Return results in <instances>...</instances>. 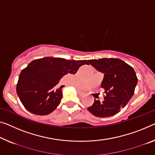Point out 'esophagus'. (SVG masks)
Here are the masks:
<instances>
[{"instance_id": "34e87169", "label": "esophagus", "mask_w": 155, "mask_h": 155, "mask_svg": "<svg viewBox=\"0 0 155 155\" xmlns=\"http://www.w3.org/2000/svg\"><path fill=\"white\" fill-rule=\"evenodd\" d=\"M78 94H79V96H81V97H83V96L85 95V93H84V92H83L78 91Z\"/></svg>"}]
</instances>
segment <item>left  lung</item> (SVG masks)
<instances>
[{
	"mask_svg": "<svg viewBox=\"0 0 155 155\" xmlns=\"http://www.w3.org/2000/svg\"><path fill=\"white\" fill-rule=\"evenodd\" d=\"M88 63L104 74L101 87L105 90L104 100H94L87 110L92 115L107 117L117 114L132 97L138 78L130 65L117 58L89 60Z\"/></svg>",
	"mask_w": 155,
	"mask_h": 155,
	"instance_id": "obj_1",
	"label": "left lung"
}]
</instances>
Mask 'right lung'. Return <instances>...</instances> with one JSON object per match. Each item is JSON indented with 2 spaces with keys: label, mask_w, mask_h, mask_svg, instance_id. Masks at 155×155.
<instances>
[{
  "label": "right lung",
  "mask_w": 155,
  "mask_h": 155,
  "mask_svg": "<svg viewBox=\"0 0 155 155\" xmlns=\"http://www.w3.org/2000/svg\"><path fill=\"white\" fill-rule=\"evenodd\" d=\"M85 64H87L85 60L74 61L61 58L34 60L21 71L18 77L17 92L23 105L33 114H51L63 97L62 89H55V85L64 75L74 74Z\"/></svg>",
  "instance_id": "add662e5"
}]
</instances>
